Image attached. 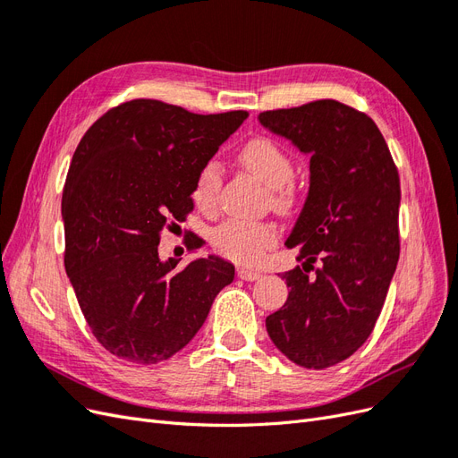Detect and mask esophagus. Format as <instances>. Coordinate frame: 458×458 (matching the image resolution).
<instances>
[{"label": "esophagus", "instance_id": "1", "mask_svg": "<svg viewBox=\"0 0 458 458\" xmlns=\"http://www.w3.org/2000/svg\"><path fill=\"white\" fill-rule=\"evenodd\" d=\"M237 275L241 276L242 281H258L259 276H261L259 271H256V269H246V267H239V269H237Z\"/></svg>", "mask_w": 458, "mask_h": 458}]
</instances>
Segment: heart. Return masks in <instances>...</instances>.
<instances>
[{"instance_id": "1", "label": "heart", "mask_w": 458, "mask_h": 458, "mask_svg": "<svg viewBox=\"0 0 458 458\" xmlns=\"http://www.w3.org/2000/svg\"><path fill=\"white\" fill-rule=\"evenodd\" d=\"M239 162L259 182L271 189L273 204L276 208H290L296 200V187L290 183L294 164L288 152L269 137H256L248 141L241 152ZM221 187V168L214 160L204 162L192 183V200L200 208L216 204ZM276 242V229L266 221L225 219L212 231V244L216 250L233 261L258 263L267 248Z\"/></svg>"}]
</instances>
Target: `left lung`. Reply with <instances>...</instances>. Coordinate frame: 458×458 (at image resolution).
I'll use <instances>...</instances> for the list:
<instances>
[{
    "mask_svg": "<svg viewBox=\"0 0 458 458\" xmlns=\"http://www.w3.org/2000/svg\"><path fill=\"white\" fill-rule=\"evenodd\" d=\"M258 120L311 157L308 199L284 242L304 269L281 275L290 293L266 318L267 335L293 363L327 369L361 348L382 311L399 259V174L377 123L344 103L321 99Z\"/></svg>",
    "mask_w": 458,
    "mask_h": 458,
    "instance_id": "obj_1",
    "label": "left lung"
}]
</instances>
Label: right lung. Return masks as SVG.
I'll return each mask as SVG.
<instances>
[{
	"instance_id": "right-lung-1",
	"label": "right lung",
	"mask_w": 458,
	"mask_h": 458,
	"mask_svg": "<svg viewBox=\"0 0 458 458\" xmlns=\"http://www.w3.org/2000/svg\"><path fill=\"white\" fill-rule=\"evenodd\" d=\"M246 118V110L204 116L133 99L81 137L61 204L64 269L93 336L123 361L155 365L175 355L233 283L234 266L224 258L175 271L179 259L162 261L158 244L192 210L200 165Z\"/></svg>"
}]
</instances>
